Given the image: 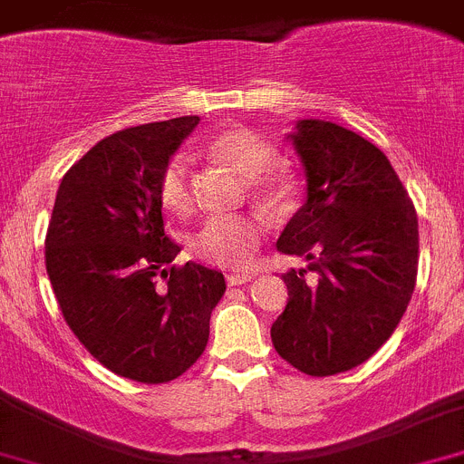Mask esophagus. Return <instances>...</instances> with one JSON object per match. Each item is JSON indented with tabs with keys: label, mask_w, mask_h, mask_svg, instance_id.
<instances>
[{
	"label": "esophagus",
	"mask_w": 464,
	"mask_h": 464,
	"mask_svg": "<svg viewBox=\"0 0 464 464\" xmlns=\"http://www.w3.org/2000/svg\"><path fill=\"white\" fill-rule=\"evenodd\" d=\"M254 275L252 272H231V275L227 276V284L228 285H242L246 284V281H252Z\"/></svg>",
	"instance_id": "esophagus-1"
}]
</instances>
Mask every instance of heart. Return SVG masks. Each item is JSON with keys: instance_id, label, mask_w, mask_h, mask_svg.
I'll use <instances>...</instances> for the list:
<instances>
[{"instance_id": "b5f03b06", "label": "heart", "mask_w": 464, "mask_h": 464, "mask_svg": "<svg viewBox=\"0 0 464 464\" xmlns=\"http://www.w3.org/2000/svg\"><path fill=\"white\" fill-rule=\"evenodd\" d=\"M208 153L228 164L245 179H252L254 194L266 203H281L291 192V173L275 162L276 153L254 130L231 125L212 137L206 144ZM158 197L164 210L185 215L192 208L188 160L173 155L160 173ZM263 237L261 219L252 215H215L201 224L192 237V252L198 258L224 267H242L252 261Z\"/></svg>"}]
</instances>
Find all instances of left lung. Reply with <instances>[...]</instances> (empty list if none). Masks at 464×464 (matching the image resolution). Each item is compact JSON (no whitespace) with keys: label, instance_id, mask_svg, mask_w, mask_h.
<instances>
[{"label":"left lung","instance_id":"left-lung-1","mask_svg":"<svg viewBox=\"0 0 464 464\" xmlns=\"http://www.w3.org/2000/svg\"><path fill=\"white\" fill-rule=\"evenodd\" d=\"M304 167L306 198L276 240L302 256L288 270V304L272 324L275 350L315 378L373 357L408 309L417 281L419 224L387 155L332 121L302 119L288 134Z\"/></svg>","mask_w":464,"mask_h":464}]
</instances>
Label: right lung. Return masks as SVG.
Wrapping results in <instances>:
<instances>
[{"label": "right lung", "instance_id": "obj_1", "mask_svg": "<svg viewBox=\"0 0 464 464\" xmlns=\"http://www.w3.org/2000/svg\"><path fill=\"white\" fill-rule=\"evenodd\" d=\"M197 125L198 116H180L98 141L63 176L47 227V276L68 327L134 382L183 375L206 350L227 291L222 272L169 267L180 246L164 236L160 173Z\"/></svg>", "mask_w": 464, "mask_h": 464}]
</instances>
